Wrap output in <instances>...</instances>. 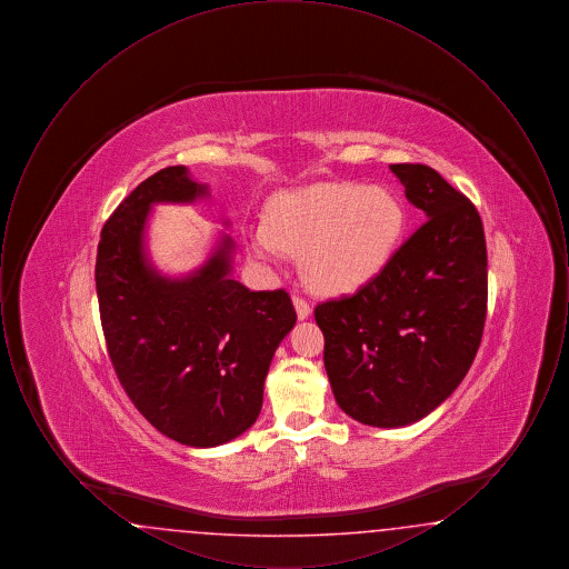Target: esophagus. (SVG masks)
Returning <instances> with one entry per match:
<instances>
[{"label": "esophagus", "instance_id": "obj_1", "mask_svg": "<svg viewBox=\"0 0 569 569\" xmlns=\"http://www.w3.org/2000/svg\"><path fill=\"white\" fill-rule=\"evenodd\" d=\"M295 307H297L298 320H305V318H309V316H311V305H309V300H307V298H302L300 295H295Z\"/></svg>", "mask_w": 569, "mask_h": 569}]
</instances>
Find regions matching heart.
Returning a JSON list of instances; mask_svg holds the SVG:
<instances>
[{
    "label": "heart",
    "mask_w": 569,
    "mask_h": 569,
    "mask_svg": "<svg viewBox=\"0 0 569 569\" xmlns=\"http://www.w3.org/2000/svg\"><path fill=\"white\" fill-rule=\"evenodd\" d=\"M407 228L403 202L386 188L316 183L279 191L267 221L243 228L253 256L274 262L286 249L302 251L307 281L330 295L352 292L383 271Z\"/></svg>",
    "instance_id": "1"
}]
</instances>
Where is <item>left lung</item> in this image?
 <instances>
[{"mask_svg": "<svg viewBox=\"0 0 569 569\" xmlns=\"http://www.w3.org/2000/svg\"><path fill=\"white\" fill-rule=\"evenodd\" d=\"M425 223L352 297L320 302L335 399L369 427H406L467 376L487 322V239L478 209L425 163H390Z\"/></svg>", "mask_w": 569, "mask_h": 569, "instance_id": "obj_1", "label": "left lung"}]
</instances>
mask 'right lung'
Listing matches in <instances>:
<instances>
[{"instance_id": "obj_1", "label": "right lung", "mask_w": 569, "mask_h": 569, "mask_svg": "<svg viewBox=\"0 0 569 569\" xmlns=\"http://www.w3.org/2000/svg\"><path fill=\"white\" fill-rule=\"evenodd\" d=\"M207 188L168 166L107 219L96 290L110 362L136 409L160 433L211 448L244 433L262 409L272 353L297 325L286 290L249 292L230 279L232 241L188 279H168L144 258L156 202H193Z\"/></svg>"}]
</instances>
